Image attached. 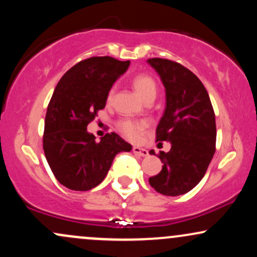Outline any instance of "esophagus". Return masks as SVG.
I'll list each match as a JSON object with an SVG mask.
<instances>
[{
    "mask_svg": "<svg viewBox=\"0 0 257 257\" xmlns=\"http://www.w3.org/2000/svg\"><path fill=\"white\" fill-rule=\"evenodd\" d=\"M133 152L135 155H138V156H142V157H146L149 155V151L146 150V149L139 148V146H134Z\"/></svg>",
    "mask_w": 257,
    "mask_h": 257,
    "instance_id": "1",
    "label": "esophagus"
}]
</instances>
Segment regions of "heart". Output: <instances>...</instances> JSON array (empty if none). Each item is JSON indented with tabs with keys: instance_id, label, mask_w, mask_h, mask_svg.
<instances>
[{
	"instance_id": "b5f03b06",
	"label": "heart",
	"mask_w": 257,
	"mask_h": 257,
	"mask_svg": "<svg viewBox=\"0 0 257 257\" xmlns=\"http://www.w3.org/2000/svg\"><path fill=\"white\" fill-rule=\"evenodd\" d=\"M135 91L140 95V97L144 101L149 102V101H154L157 95V85L154 78H151L148 74H138L135 75L132 80ZM115 89L112 87L108 92V97L107 100L111 102L114 98ZM118 129L124 137L128 138L131 140H138L142 135L145 133L146 129L149 128V123L146 120H133V119H120L117 123Z\"/></svg>"
}]
</instances>
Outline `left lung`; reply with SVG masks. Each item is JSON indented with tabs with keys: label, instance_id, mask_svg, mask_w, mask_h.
<instances>
[{
	"label": "left lung",
	"instance_id": "left-lung-1",
	"mask_svg": "<svg viewBox=\"0 0 257 257\" xmlns=\"http://www.w3.org/2000/svg\"><path fill=\"white\" fill-rule=\"evenodd\" d=\"M166 89V108L156 129V142L171 143L161 151L162 170L149 183L157 193L178 196L204 178L216 151V119L204 84L177 62L149 58ZM155 155L154 150L150 151Z\"/></svg>",
	"mask_w": 257,
	"mask_h": 257
}]
</instances>
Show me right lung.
<instances>
[{
    "mask_svg": "<svg viewBox=\"0 0 257 257\" xmlns=\"http://www.w3.org/2000/svg\"><path fill=\"white\" fill-rule=\"evenodd\" d=\"M129 64L108 56L90 57L67 70L53 91L42 144L53 176L70 190L97 187L115 155L132 150L131 144L118 134L107 133L96 143L86 131L97 112L105 108L109 90Z\"/></svg>",
    "mask_w": 257,
    "mask_h": 257,
    "instance_id": "add662e5",
    "label": "right lung"
}]
</instances>
